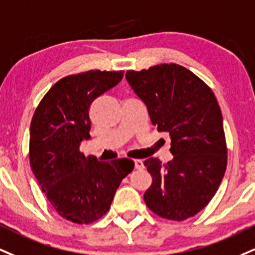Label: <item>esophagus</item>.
<instances>
[{"label": "esophagus", "instance_id": "1", "mask_svg": "<svg viewBox=\"0 0 255 255\" xmlns=\"http://www.w3.org/2000/svg\"><path fill=\"white\" fill-rule=\"evenodd\" d=\"M134 165H135L136 170H142L143 168V162L142 160H139V159H135V160H134Z\"/></svg>", "mask_w": 255, "mask_h": 255}]
</instances>
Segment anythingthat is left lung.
<instances>
[{"mask_svg": "<svg viewBox=\"0 0 255 255\" xmlns=\"http://www.w3.org/2000/svg\"><path fill=\"white\" fill-rule=\"evenodd\" d=\"M126 78L146 104L152 125L170 134L173 159L162 165L145 160L152 185L143 195L147 207L164 219L195 216L216 194L227 167L223 119L211 89L177 64H161Z\"/></svg>", "mask_w": 255, "mask_h": 255, "instance_id": "obj_1", "label": "left lung"}]
</instances>
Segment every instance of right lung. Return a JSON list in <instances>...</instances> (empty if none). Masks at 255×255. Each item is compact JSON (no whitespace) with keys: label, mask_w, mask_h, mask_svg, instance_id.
<instances>
[{"label":"right lung","mask_w":255,"mask_h":255,"mask_svg":"<svg viewBox=\"0 0 255 255\" xmlns=\"http://www.w3.org/2000/svg\"><path fill=\"white\" fill-rule=\"evenodd\" d=\"M124 71L91 70L61 78L36 107L29 128V162L46 198L64 219L88 225L109 210L130 159L98 161L79 151L90 139L95 98L118 85Z\"/></svg>","instance_id":"1"}]
</instances>
